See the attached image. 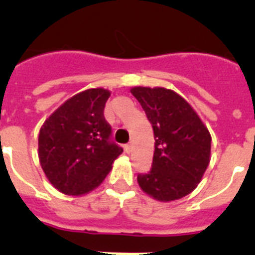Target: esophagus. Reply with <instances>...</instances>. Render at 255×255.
Wrapping results in <instances>:
<instances>
[{
	"label": "esophagus",
	"instance_id": "34e87169",
	"mask_svg": "<svg viewBox=\"0 0 255 255\" xmlns=\"http://www.w3.org/2000/svg\"><path fill=\"white\" fill-rule=\"evenodd\" d=\"M124 149H125L126 153L131 152V144H125V145H124Z\"/></svg>",
	"mask_w": 255,
	"mask_h": 255
}]
</instances>
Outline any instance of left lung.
I'll list each match as a JSON object with an SVG mask.
<instances>
[{
    "instance_id": "1",
    "label": "left lung",
    "mask_w": 255,
    "mask_h": 255,
    "mask_svg": "<svg viewBox=\"0 0 255 255\" xmlns=\"http://www.w3.org/2000/svg\"><path fill=\"white\" fill-rule=\"evenodd\" d=\"M131 94L152 124L155 140L152 168L139 173V186L161 202L190 194L208 167L212 141L208 129L173 91L135 87Z\"/></svg>"
}]
</instances>
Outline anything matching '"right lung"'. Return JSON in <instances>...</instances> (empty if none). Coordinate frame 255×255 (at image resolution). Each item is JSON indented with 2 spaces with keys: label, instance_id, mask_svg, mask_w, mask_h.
<instances>
[{
  "label": "right lung",
  "instance_id": "1",
  "mask_svg": "<svg viewBox=\"0 0 255 255\" xmlns=\"http://www.w3.org/2000/svg\"><path fill=\"white\" fill-rule=\"evenodd\" d=\"M110 92L88 89L44 121L38 138L40 166L58 191L82 195L100 185L123 148L111 139L105 106Z\"/></svg>",
  "mask_w": 255,
  "mask_h": 255
}]
</instances>
